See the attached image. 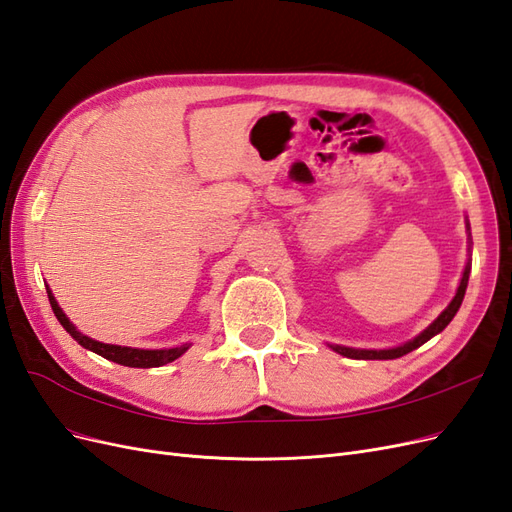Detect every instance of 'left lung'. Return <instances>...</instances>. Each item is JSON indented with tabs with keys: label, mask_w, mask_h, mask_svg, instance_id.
Masks as SVG:
<instances>
[{
	"label": "left lung",
	"mask_w": 512,
	"mask_h": 512,
	"mask_svg": "<svg viewBox=\"0 0 512 512\" xmlns=\"http://www.w3.org/2000/svg\"><path fill=\"white\" fill-rule=\"evenodd\" d=\"M468 230H470V226H468ZM468 277H470V262L466 265V269H463V277H461V282H459V288H457V294L453 297V301L448 303V307L444 309V312H442L436 320H433L421 335H416L414 339H410V342H406L404 346L389 348V350H356V348H346V346H337V344H333L331 348H333L335 352H339V354L348 356V359H363V361H386V359H399V356H404V354H408V352L416 350L418 346H423L425 342H429V339H431L433 335H438L440 331H444V329H446V324L455 318L457 309L461 307L463 294H466V288H468Z\"/></svg>",
	"instance_id": "left-lung-1"
}]
</instances>
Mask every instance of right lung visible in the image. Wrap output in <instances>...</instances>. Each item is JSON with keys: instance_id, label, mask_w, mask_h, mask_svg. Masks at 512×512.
Here are the masks:
<instances>
[{"instance_id": "obj_1", "label": "right lung", "mask_w": 512, "mask_h": 512, "mask_svg": "<svg viewBox=\"0 0 512 512\" xmlns=\"http://www.w3.org/2000/svg\"><path fill=\"white\" fill-rule=\"evenodd\" d=\"M46 292H49V301H51V307H53V314L61 322V327H64L83 348L96 352V354L104 356V359L113 361V363L126 365V367H143V369H147V367H160V365H166V363H173L175 359H179V356L185 350L192 346V344H183V346L166 348V350H141V348H128V346H115V344L96 342V339H91V337L76 331L74 324L64 314V309L57 305L53 292L49 288H46Z\"/></svg>"}]
</instances>
